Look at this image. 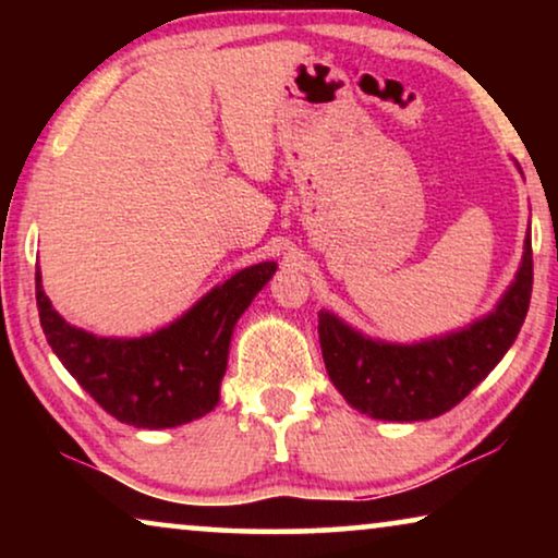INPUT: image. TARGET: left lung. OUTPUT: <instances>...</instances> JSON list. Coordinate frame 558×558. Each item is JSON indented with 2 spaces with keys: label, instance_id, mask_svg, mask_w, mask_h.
I'll return each instance as SVG.
<instances>
[{
  "label": "left lung",
  "instance_id": "1",
  "mask_svg": "<svg viewBox=\"0 0 558 558\" xmlns=\"http://www.w3.org/2000/svg\"><path fill=\"white\" fill-rule=\"evenodd\" d=\"M533 287L531 235L521 271L498 310L468 330L418 345L373 342L330 312H319V345L335 388L361 414L386 422H424L454 409L508 348L529 312Z\"/></svg>",
  "mask_w": 558,
  "mask_h": 558
}]
</instances>
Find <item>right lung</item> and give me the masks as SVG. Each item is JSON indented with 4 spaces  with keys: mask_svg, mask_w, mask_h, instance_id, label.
I'll list each match as a JSON object with an SVG mask.
<instances>
[{
    "mask_svg": "<svg viewBox=\"0 0 558 558\" xmlns=\"http://www.w3.org/2000/svg\"><path fill=\"white\" fill-rule=\"evenodd\" d=\"M277 271L264 262L233 274L185 317L149 338L111 340L71 327L52 310L35 274L40 325L52 353L86 393L121 424L170 429L218 403L235 319Z\"/></svg>",
    "mask_w": 558,
    "mask_h": 558,
    "instance_id": "right-lung-1",
    "label": "right lung"
}]
</instances>
